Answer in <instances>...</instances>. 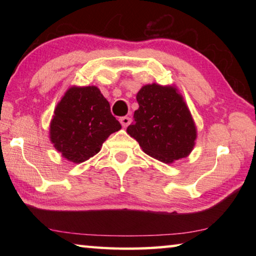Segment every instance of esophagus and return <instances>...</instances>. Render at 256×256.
Segmentation results:
<instances>
[{
  "label": "esophagus",
  "instance_id": "34e87169",
  "mask_svg": "<svg viewBox=\"0 0 256 256\" xmlns=\"http://www.w3.org/2000/svg\"><path fill=\"white\" fill-rule=\"evenodd\" d=\"M120 124H122L123 128H126L128 125L131 123V118H130L128 116H123V118H120Z\"/></svg>",
  "mask_w": 256,
  "mask_h": 256
}]
</instances>
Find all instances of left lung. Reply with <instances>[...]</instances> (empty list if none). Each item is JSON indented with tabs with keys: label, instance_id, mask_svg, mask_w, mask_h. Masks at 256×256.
Returning <instances> with one entry per match:
<instances>
[{
	"label": "left lung",
	"instance_id": "1",
	"mask_svg": "<svg viewBox=\"0 0 256 256\" xmlns=\"http://www.w3.org/2000/svg\"><path fill=\"white\" fill-rule=\"evenodd\" d=\"M138 108L128 134L150 157L164 164L188 157L198 131L192 114L175 86L146 84L136 94Z\"/></svg>",
	"mask_w": 256,
	"mask_h": 256
}]
</instances>
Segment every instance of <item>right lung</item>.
Listing matches in <instances>:
<instances>
[{
  "mask_svg": "<svg viewBox=\"0 0 256 256\" xmlns=\"http://www.w3.org/2000/svg\"><path fill=\"white\" fill-rule=\"evenodd\" d=\"M120 128L96 86H73L55 107L50 138L63 158L81 164L97 154L106 138Z\"/></svg>",
  "mask_w": 256,
  "mask_h": 256,
  "instance_id": "right-lung-1",
  "label": "right lung"
}]
</instances>
